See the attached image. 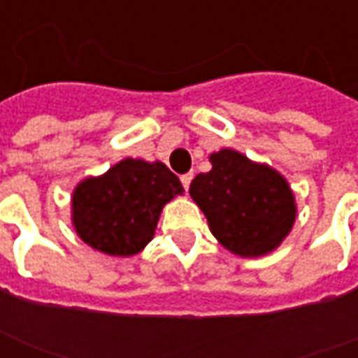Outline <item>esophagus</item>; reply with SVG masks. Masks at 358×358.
I'll return each mask as SVG.
<instances>
[{"label": "esophagus", "instance_id": "esophagus-1", "mask_svg": "<svg viewBox=\"0 0 358 358\" xmlns=\"http://www.w3.org/2000/svg\"><path fill=\"white\" fill-rule=\"evenodd\" d=\"M192 178H194V174H192V172H187V174H182V176H180L184 189H187V187H189V184H192Z\"/></svg>", "mask_w": 358, "mask_h": 358}]
</instances>
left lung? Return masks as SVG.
Here are the masks:
<instances>
[{
	"mask_svg": "<svg viewBox=\"0 0 358 358\" xmlns=\"http://www.w3.org/2000/svg\"><path fill=\"white\" fill-rule=\"evenodd\" d=\"M210 163L209 172L194 178L189 195L213 236L240 257L276 249L295 222V201L284 176L232 149L213 153Z\"/></svg>",
	"mask_w": 358,
	"mask_h": 358,
	"instance_id": "8db88e82",
	"label": "left lung"
}]
</instances>
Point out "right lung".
I'll list each match as a JSON object with an SVG mask.
<instances>
[{"label": "right lung", "instance_id": "right-lung-1", "mask_svg": "<svg viewBox=\"0 0 358 358\" xmlns=\"http://www.w3.org/2000/svg\"><path fill=\"white\" fill-rule=\"evenodd\" d=\"M184 192L163 163L124 159L99 178L84 180L73 195V224L101 253H140L155 234L164 203Z\"/></svg>", "mask_w": 358, "mask_h": 358}]
</instances>
